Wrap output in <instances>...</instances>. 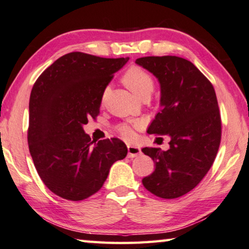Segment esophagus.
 <instances>
[{
	"mask_svg": "<svg viewBox=\"0 0 249 249\" xmlns=\"http://www.w3.org/2000/svg\"><path fill=\"white\" fill-rule=\"evenodd\" d=\"M127 150H128V154H127L128 158L137 157V156L142 153L141 147L134 146V145H127Z\"/></svg>",
	"mask_w": 249,
	"mask_h": 249,
	"instance_id": "1",
	"label": "esophagus"
}]
</instances>
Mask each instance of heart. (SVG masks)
Masks as SVG:
<instances>
[{
    "label": "heart",
    "mask_w": 249,
    "mask_h": 249,
    "mask_svg": "<svg viewBox=\"0 0 249 249\" xmlns=\"http://www.w3.org/2000/svg\"><path fill=\"white\" fill-rule=\"evenodd\" d=\"M123 81L126 87L133 92V93L138 96L142 92L149 91L153 92L154 89V81L150 75L138 67H133L129 68L123 75ZM117 133L120 134L125 140H130L134 136V128L129 124H121L117 126Z\"/></svg>",
    "instance_id": "1"
}]
</instances>
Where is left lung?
<instances>
[{"mask_svg": "<svg viewBox=\"0 0 249 249\" xmlns=\"http://www.w3.org/2000/svg\"><path fill=\"white\" fill-rule=\"evenodd\" d=\"M136 64L157 78L160 112L147 133L170 137L169 149L145 147L155 170L144 187L162 199H176L196 188L208 174L221 142V116L214 88L187 59L142 57Z\"/></svg>", "mask_w": 249, "mask_h": 249, "instance_id": "left-lung-1", "label": "left lung"}]
</instances>
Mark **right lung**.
Returning <instances> with one entry per match:
<instances>
[{
    "label": "right lung",
    "instance_id": "right-lung-1",
    "mask_svg": "<svg viewBox=\"0 0 249 249\" xmlns=\"http://www.w3.org/2000/svg\"><path fill=\"white\" fill-rule=\"evenodd\" d=\"M127 58H101L70 53L49 66L29 98L28 147L40 179L66 200L98 192L109 169L127 155L119 138L95 142L83 125L100 113L105 88Z\"/></svg>",
    "mask_w": 249,
    "mask_h": 249
}]
</instances>
